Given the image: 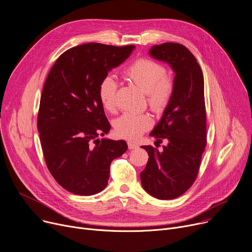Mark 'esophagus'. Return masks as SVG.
<instances>
[{"label":"esophagus","mask_w":252,"mask_h":252,"mask_svg":"<svg viewBox=\"0 0 252 252\" xmlns=\"http://www.w3.org/2000/svg\"><path fill=\"white\" fill-rule=\"evenodd\" d=\"M127 147H128L129 150H133V149L138 148L139 146H138V144H135V143H133V142H131V141H128V142H127Z\"/></svg>","instance_id":"obj_1"}]
</instances>
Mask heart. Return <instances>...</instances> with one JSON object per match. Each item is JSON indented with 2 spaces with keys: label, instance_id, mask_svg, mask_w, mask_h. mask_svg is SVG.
<instances>
[{
  "label": "heart",
  "instance_id": "1",
  "mask_svg": "<svg viewBox=\"0 0 252 252\" xmlns=\"http://www.w3.org/2000/svg\"><path fill=\"white\" fill-rule=\"evenodd\" d=\"M126 79L142 88L148 94L151 108L157 112L163 111L171 101L174 94V79L167 74V68L161 62L150 58H140L127 66L123 72ZM119 84L110 75H106L99 84L100 102L107 111L117 107ZM153 121L149 114L126 112L114 122V131L120 138L132 140L150 128Z\"/></svg>",
  "mask_w": 252,
  "mask_h": 252
}]
</instances>
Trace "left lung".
Listing matches in <instances>:
<instances>
[{"mask_svg":"<svg viewBox=\"0 0 252 252\" xmlns=\"http://www.w3.org/2000/svg\"><path fill=\"white\" fill-rule=\"evenodd\" d=\"M150 55L173 68L175 88L162 120L151 132L158 143L165 141L167 145L162 151L142 147L149 159L141 181L150 195L171 200L193 185L207 144L204 78L197 59L184 45L173 42L155 45Z\"/></svg>","mask_w":252,"mask_h":252,"instance_id":"left-lung-1","label":"left lung"}]
</instances>
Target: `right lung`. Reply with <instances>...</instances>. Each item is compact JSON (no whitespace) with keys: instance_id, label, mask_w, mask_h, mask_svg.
I'll return each mask as SVG.
<instances>
[{"instance_id":"add662e5","label":"right lung","mask_w":252,"mask_h":252,"mask_svg":"<svg viewBox=\"0 0 252 252\" xmlns=\"http://www.w3.org/2000/svg\"><path fill=\"white\" fill-rule=\"evenodd\" d=\"M134 47L100 43L75 46L58 57L45 81L37 127L47 168L68 192L81 196L101 192L112 159L127 150L125 141L97 139L110 129L98 88Z\"/></svg>"}]
</instances>
